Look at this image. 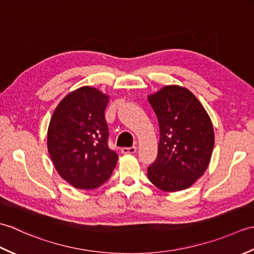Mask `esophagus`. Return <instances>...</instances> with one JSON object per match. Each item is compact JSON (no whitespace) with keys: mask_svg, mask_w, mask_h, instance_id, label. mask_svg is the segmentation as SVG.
<instances>
[{"mask_svg":"<svg viewBox=\"0 0 254 254\" xmlns=\"http://www.w3.org/2000/svg\"><path fill=\"white\" fill-rule=\"evenodd\" d=\"M121 152L123 154H134L136 152V147L135 146H131V147H123L121 149Z\"/></svg>","mask_w":254,"mask_h":254,"instance_id":"34e87169","label":"esophagus"}]
</instances>
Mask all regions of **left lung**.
<instances>
[{
    "label": "left lung",
    "mask_w": 254,
    "mask_h": 254,
    "mask_svg": "<svg viewBox=\"0 0 254 254\" xmlns=\"http://www.w3.org/2000/svg\"><path fill=\"white\" fill-rule=\"evenodd\" d=\"M148 101L160 132L148 179L165 192L186 190L208 167L215 139L212 121L196 97L181 86H165L149 95Z\"/></svg>",
    "instance_id": "8db88e82"
}]
</instances>
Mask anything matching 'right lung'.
I'll return each instance as SVG.
<instances>
[{
  "instance_id": "obj_1",
  "label": "right lung",
  "mask_w": 254,
  "mask_h": 254,
  "mask_svg": "<svg viewBox=\"0 0 254 254\" xmlns=\"http://www.w3.org/2000/svg\"><path fill=\"white\" fill-rule=\"evenodd\" d=\"M109 96L89 86L66 95L56 108L48 128V150L57 171L80 190L109 179L118 155L108 146L105 110Z\"/></svg>"
}]
</instances>
